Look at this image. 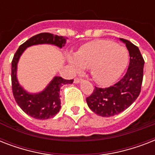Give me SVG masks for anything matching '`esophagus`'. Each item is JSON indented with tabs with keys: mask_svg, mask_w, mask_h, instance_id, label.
Returning a JSON list of instances; mask_svg holds the SVG:
<instances>
[{
	"mask_svg": "<svg viewBox=\"0 0 155 155\" xmlns=\"http://www.w3.org/2000/svg\"><path fill=\"white\" fill-rule=\"evenodd\" d=\"M82 80H83L81 78H75V80H74V83H75V84H79V83L81 82Z\"/></svg>",
	"mask_w": 155,
	"mask_h": 155,
	"instance_id": "1",
	"label": "esophagus"
}]
</instances>
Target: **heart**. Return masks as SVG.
I'll use <instances>...</instances> for the list:
<instances>
[{
	"label": "heart",
	"mask_w": 155,
	"mask_h": 155,
	"mask_svg": "<svg viewBox=\"0 0 155 155\" xmlns=\"http://www.w3.org/2000/svg\"><path fill=\"white\" fill-rule=\"evenodd\" d=\"M128 63L125 47L107 40H97L80 48L69 58L73 71L91 68L92 77L100 84H108L121 74Z\"/></svg>",
	"instance_id": "b5f03b06"
}]
</instances>
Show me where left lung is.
Segmentation results:
<instances>
[{"mask_svg":"<svg viewBox=\"0 0 155 155\" xmlns=\"http://www.w3.org/2000/svg\"><path fill=\"white\" fill-rule=\"evenodd\" d=\"M130 54V64L125 75L113 86L105 88L95 86L93 92L86 98L92 112L101 117H112L128 108L136 101L142 87L144 59L138 47L131 42L120 38Z\"/></svg>","mask_w":155,"mask_h":155,"instance_id":"8db88e82","label":"left lung"}]
</instances>
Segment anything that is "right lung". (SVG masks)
I'll use <instances>...</instances> for the list:
<instances>
[{"mask_svg": "<svg viewBox=\"0 0 155 155\" xmlns=\"http://www.w3.org/2000/svg\"><path fill=\"white\" fill-rule=\"evenodd\" d=\"M65 43L66 38L62 36L54 35L50 33H41L33 36L21 45L13 56L11 68L13 97L19 107L26 114L35 119L46 120L53 117L59 112L61 108L59 99L60 87L63 84H72L73 80H64L60 76H55L43 91L38 93H30L19 84L17 78V68L19 58L27 47L34 45L51 44L62 48Z\"/></svg>", "mask_w": 155, "mask_h": 155, "instance_id": "right-lung-1", "label": "right lung"}]
</instances>
